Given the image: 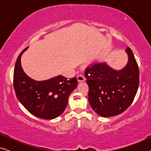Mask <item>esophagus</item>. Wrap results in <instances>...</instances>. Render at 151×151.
Here are the masks:
<instances>
[{
    "instance_id": "esophagus-1",
    "label": "esophagus",
    "mask_w": 151,
    "mask_h": 151,
    "mask_svg": "<svg viewBox=\"0 0 151 151\" xmlns=\"http://www.w3.org/2000/svg\"><path fill=\"white\" fill-rule=\"evenodd\" d=\"M77 80L79 82H84V80H85V78H84V76L83 75H79L77 77Z\"/></svg>"
}]
</instances>
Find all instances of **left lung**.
Segmentation results:
<instances>
[{
  "label": "left lung",
  "instance_id": "1",
  "mask_svg": "<svg viewBox=\"0 0 151 151\" xmlns=\"http://www.w3.org/2000/svg\"><path fill=\"white\" fill-rule=\"evenodd\" d=\"M128 61L119 70L105 62L86 67L84 75L88 86V102L97 114L109 117L123 113L133 102L139 83V68L133 51L125 49Z\"/></svg>",
  "mask_w": 151,
  "mask_h": 151
}]
</instances>
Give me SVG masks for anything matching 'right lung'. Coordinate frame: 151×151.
I'll list each match as a JSON object with an SVG mask.
<instances>
[{"instance_id":"right-lung-1","label":"right lung","mask_w":151,"mask_h":151,"mask_svg":"<svg viewBox=\"0 0 151 151\" xmlns=\"http://www.w3.org/2000/svg\"><path fill=\"white\" fill-rule=\"evenodd\" d=\"M16 60L14 72V87L20 102L30 113L41 119H52L60 116L68 104L71 93L77 87L76 77L67 79L57 76L45 80H35L24 73L21 65L22 55Z\"/></svg>"}]
</instances>
